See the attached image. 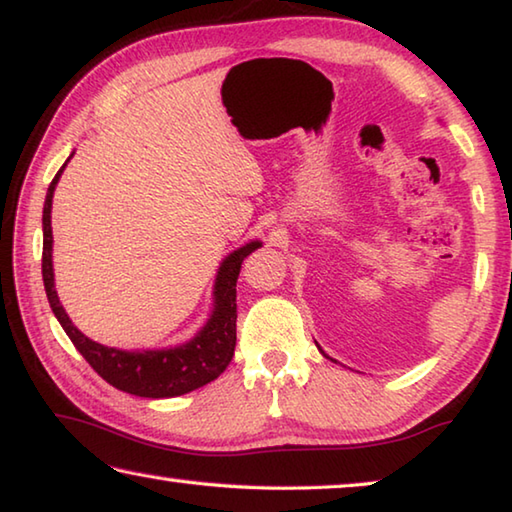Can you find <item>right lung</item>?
I'll return each mask as SVG.
<instances>
[{
    "label": "right lung",
    "mask_w": 512,
    "mask_h": 512,
    "mask_svg": "<svg viewBox=\"0 0 512 512\" xmlns=\"http://www.w3.org/2000/svg\"><path fill=\"white\" fill-rule=\"evenodd\" d=\"M73 158V153L69 160ZM66 160V162H69ZM46 191L42 231H44V249H42V278L44 289L51 303V310L64 332L73 341L75 350L80 352L91 368L98 372L106 383L122 392L136 394L147 399H169L180 397L191 390L218 379L234 356L236 347V281L243 260L258 249L260 240H249L243 247L234 249L220 263L214 283V307L207 323L191 336L189 341L173 347H160V350H120L98 341H91L82 334L66 314L55 292V274H53V229H51V209L53 194L62 171Z\"/></svg>",
    "instance_id": "1"
}]
</instances>
